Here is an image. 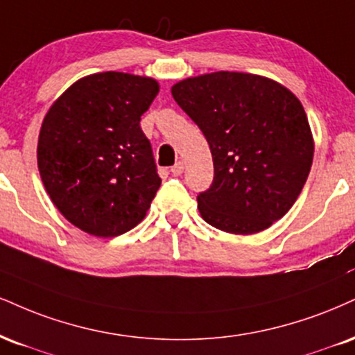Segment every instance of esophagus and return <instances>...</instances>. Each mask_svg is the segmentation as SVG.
<instances>
[{
	"instance_id": "esophagus-1",
	"label": "esophagus",
	"mask_w": 355,
	"mask_h": 355,
	"mask_svg": "<svg viewBox=\"0 0 355 355\" xmlns=\"http://www.w3.org/2000/svg\"><path fill=\"white\" fill-rule=\"evenodd\" d=\"M170 172H172L175 177L182 175L183 173V162H177V164H175L172 168H170Z\"/></svg>"
}]
</instances>
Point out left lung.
Here are the masks:
<instances>
[{
    "label": "left lung",
    "instance_id": "1",
    "mask_svg": "<svg viewBox=\"0 0 355 355\" xmlns=\"http://www.w3.org/2000/svg\"><path fill=\"white\" fill-rule=\"evenodd\" d=\"M172 96L211 150L213 182L196 196L202 218L233 234L263 232L283 218L314 155L300 99L275 80L230 71L180 80Z\"/></svg>",
    "mask_w": 355,
    "mask_h": 355
}]
</instances>
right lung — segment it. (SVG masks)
Instances as JSON below:
<instances>
[{
    "label": "right lung",
    "mask_w": 355,
    "mask_h": 355,
    "mask_svg": "<svg viewBox=\"0 0 355 355\" xmlns=\"http://www.w3.org/2000/svg\"><path fill=\"white\" fill-rule=\"evenodd\" d=\"M157 94L150 78L101 72L72 84L46 114L41 180L64 218L83 232L119 236L147 215L162 180L140 117Z\"/></svg>",
    "instance_id": "right-lung-1"
}]
</instances>
